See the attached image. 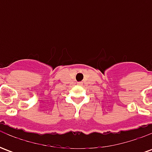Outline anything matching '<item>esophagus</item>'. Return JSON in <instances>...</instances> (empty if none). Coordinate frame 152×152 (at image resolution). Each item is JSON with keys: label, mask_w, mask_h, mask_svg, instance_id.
<instances>
[{"label": "esophagus", "mask_w": 152, "mask_h": 152, "mask_svg": "<svg viewBox=\"0 0 152 152\" xmlns=\"http://www.w3.org/2000/svg\"><path fill=\"white\" fill-rule=\"evenodd\" d=\"M78 85H81V82H78Z\"/></svg>", "instance_id": "1"}]
</instances>
